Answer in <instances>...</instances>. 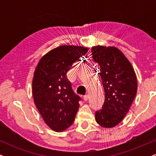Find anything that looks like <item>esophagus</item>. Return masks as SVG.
Masks as SVG:
<instances>
[{"mask_svg": "<svg viewBox=\"0 0 156 156\" xmlns=\"http://www.w3.org/2000/svg\"><path fill=\"white\" fill-rule=\"evenodd\" d=\"M88 99H89V95H85V96H83V100L85 101H88Z\"/></svg>", "mask_w": 156, "mask_h": 156, "instance_id": "obj_1", "label": "esophagus"}]
</instances>
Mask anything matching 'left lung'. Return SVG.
I'll return each mask as SVG.
<instances>
[{"label":"left lung","instance_id":"1","mask_svg":"<svg viewBox=\"0 0 156 156\" xmlns=\"http://www.w3.org/2000/svg\"><path fill=\"white\" fill-rule=\"evenodd\" d=\"M92 54L105 92L102 109L95 112L96 122L103 128H113L129 112L137 92L136 76L129 60L117 48L94 46Z\"/></svg>","mask_w":156,"mask_h":156}]
</instances>
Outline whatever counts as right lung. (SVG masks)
I'll use <instances>...</instances> for the list:
<instances>
[{
  "label": "right lung",
  "instance_id": "obj_1",
  "mask_svg": "<svg viewBox=\"0 0 156 156\" xmlns=\"http://www.w3.org/2000/svg\"><path fill=\"white\" fill-rule=\"evenodd\" d=\"M89 48L62 45L40 58L32 80L34 101L45 124L55 132L70 127L79 108L80 97L73 91L67 73Z\"/></svg>",
  "mask_w": 156,
  "mask_h": 156
}]
</instances>
